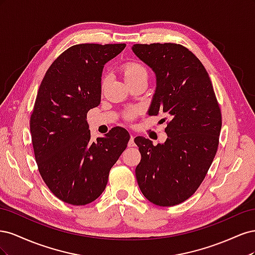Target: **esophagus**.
I'll use <instances>...</instances> for the list:
<instances>
[{"label": "esophagus", "instance_id": "1", "mask_svg": "<svg viewBox=\"0 0 255 255\" xmlns=\"http://www.w3.org/2000/svg\"><path fill=\"white\" fill-rule=\"evenodd\" d=\"M128 145L129 146V148H132V146H135V145H136V144H135V141H134V136H133V135H130L129 141H128Z\"/></svg>", "mask_w": 255, "mask_h": 255}]
</instances>
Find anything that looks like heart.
<instances>
[{"label":"heart","mask_w":255,"mask_h":255,"mask_svg":"<svg viewBox=\"0 0 255 255\" xmlns=\"http://www.w3.org/2000/svg\"><path fill=\"white\" fill-rule=\"evenodd\" d=\"M121 71H122L123 78H125V80L128 84L133 83V82L137 81L138 79L146 78V76H148L145 68L140 64L133 63V61L132 63H127L123 65L121 68ZM134 114H135V112H129L127 115V118L130 119L134 116Z\"/></svg>","instance_id":"b5f03b06"}]
</instances>
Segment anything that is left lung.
Returning <instances> with one entry per match:
<instances>
[{
	"mask_svg": "<svg viewBox=\"0 0 255 255\" xmlns=\"http://www.w3.org/2000/svg\"><path fill=\"white\" fill-rule=\"evenodd\" d=\"M132 50L156 76L149 115L169 117L164 143L153 145L141 136L134 139L141 154L137 183L153 204L173 206L195 194L213 163L220 107L204 66L188 49L176 43H138Z\"/></svg>",
	"mask_w": 255,
	"mask_h": 255,
	"instance_id": "left-lung-1",
	"label": "left lung"
}]
</instances>
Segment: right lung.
<instances>
[{
  "label": "right lung",
  "instance_id": "1",
  "mask_svg": "<svg viewBox=\"0 0 255 255\" xmlns=\"http://www.w3.org/2000/svg\"><path fill=\"white\" fill-rule=\"evenodd\" d=\"M126 43H83L67 49L45 72L29 127L38 170L59 200L86 205L104 191L129 134L116 127L90 140L87 113L101 102L104 65Z\"/></svg>",
  "mask_w": 255,
  "mask_h": 255
}]
</instances>
